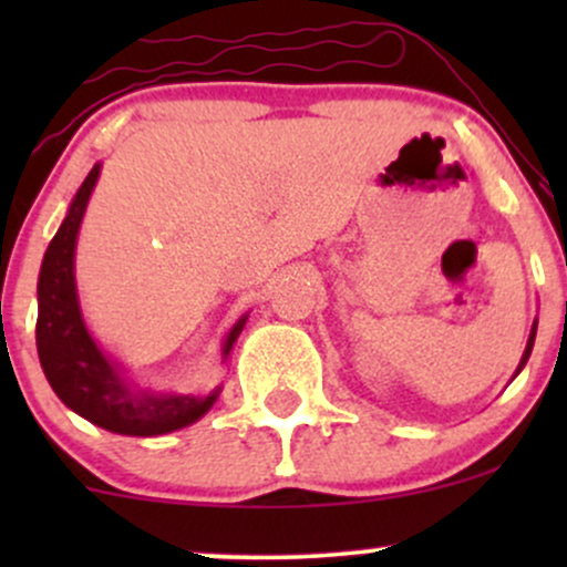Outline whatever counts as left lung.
<instances>
[{
	"label": "left lung",
	"instance_id": "1",
	"mask_svg": "<svg viewBox=\"0 0 567 567\" xmlns=\"http://www.w3.org/2000/svg\"><path fill=\"white\" fill-rule=\"evenodd\" d=\"M533 338H536V336H530V341H528V349H525V357H523V365H525V360H528V357H530V349H533Z\"/></svg>",
	"mask_w": 567,
	"mask_h": 567
}]
</instances>
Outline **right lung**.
I'll return each mask as SVG.
<instances>
[{
    "label": "right lung",
    "instance_id": "obj_1",
    "mask_svg": "<svg viewBox=\"0 0 567 567\" xmlns=\"http://www.w3.org/2000/svg\"><path fill=\"white\" fill-rule=\"evenodd\" d=\"M97 171L101 167L95 165L84 178L74 202H71L66 220L44 252L42 271H39V362H42L44 375H48L53 392L63 400V405L80 413L90 424L116 434L154 437V434H167L194 424L210 410L216 394H133L84 328L74 290V245L84 207H87L97 181ZM243 324L245 320L234 324L229 338H226L224 354L231 351V343L243 333Z\"/></svg>",
    "mask_w": 567,
    "mask_h": 567
}]
</instances>
